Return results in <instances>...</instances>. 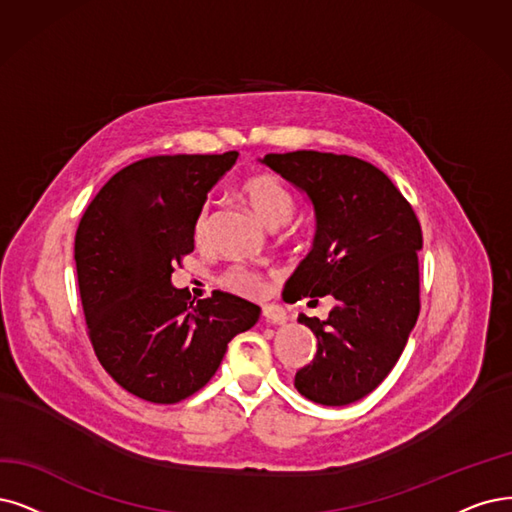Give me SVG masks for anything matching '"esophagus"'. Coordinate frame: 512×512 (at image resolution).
<instances>
[{
	"label": "esophagus",
	"mask_w": 512,
	"mask_h": 512,
	"mask_svg": "<svg viewBox=\"0 0 512 512\" xmlns=\"http://www.w3.org/2000/svg\"><path fill=\"white\" fill-rule=\"evenodd\" d=\"M263 318H266V323H272V325H285L287 323L285 310L278 308V306H266V308H263Z\"/></svg>",
	"instance_id": "34e87169"
}]
</instances>
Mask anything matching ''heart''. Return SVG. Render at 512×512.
Here are the masks:
<instances>
[{
  "label": "heart",
  "mask_w": 512,
  "mask_h": 512,
  "mask_svg": "<svg viewBox=\"0 0 512 512\" xmlns=\"http://www.w3.org/2000/svg\"><path fill=\"white\" fill-rule=\"evenodd\" d=\"M240 196L246 204H249L255 217L261 223H266L268 227L282 225L293 213L291 189L282 183L276 175H270V173H259L251 179H246L240 187ZM206 230H208V213L200 211V215L194 223L196 242L204 240ZM221 285L225 289H232L236 293L251 295V297H259L263 291H266V285H263L261 276L249 268H242V266L227 270L221 276Z\"/></svg>",
  "instance_id": "1"
}]
</instances>
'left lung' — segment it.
<instances>
[{"instance_id": "obj_1", "label": "left lung", "mask_w": 512, "mask_h": 512, "mask_svg": "<svg viewBox=\"0 0 512 512\" xmlns=\"http://www.w3.org/2000/svg\"><path fill=\"white\" fill-rule=\"evenodd\" d=\"M261 164L314 206L312 249L282 295L337 301L327 320L297 318L316 335L318 350L295 373V388L327 407L361 401L399 361L420 314V221L394 183L365 160L304 149L268 154Z\"/></svg>"}]
</instances>
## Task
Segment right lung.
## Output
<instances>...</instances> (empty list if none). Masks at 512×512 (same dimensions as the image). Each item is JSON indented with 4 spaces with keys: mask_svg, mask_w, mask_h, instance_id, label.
Segmentation results:
<instances>
[{
    "mask_svg": "<svg viewBox=\"0 0 512 512\" xmlns=\"http://www.w3.org/2000/svg\"><path fill=\"white\" fill-rule=\"evenodd\" d=\"M238 151L154 156L122 168L88 204L75 268L88 335L103 369L149 403L173 405L219 369L259 306L232 293L189 301L170 276L194 251V223Z\"/></svg>",
    "mask_w": 512,
    "mask_h": 512,
    "instance_id": "1",
    "label": "right lung"
}]
</instances>
